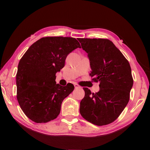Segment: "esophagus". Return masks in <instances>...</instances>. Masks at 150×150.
<instances>
[{"mask_svg": "<svg viewBox=\"0 0 150 150\" xmlns=\"http://www.w3.org/2000/svg\"><path fill=\"white\" fill-rule=\"evenodd\" d=\"M74 86H75V89L81 88V87L80 86H79V84H74Z\"/></svg>", "mask_w": 150, "mask_h": 150, "instance_id": "1", "label": "esophagus"}]
</instances>
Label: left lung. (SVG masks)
<instances>
[{
  "label": "left lung",
  "mask_w": 150,
  "mask_h": 150,
  "mask_svg": "<svg viewBox=\"0 0 150 150\" xmlns=\"http://www.w3.org/2000/svg\"><path fill=\"white\" fill-rule=\"evenodd\" d=\"M78 40L88 53L92 80L100 83V90L95 93L83 88L85 95L80 103V113L95 125H107L119 117L128 103L133 84L131 67L111 40Z\"/></svg>",
  "instance_id": "obj_1"
}]
</instances>
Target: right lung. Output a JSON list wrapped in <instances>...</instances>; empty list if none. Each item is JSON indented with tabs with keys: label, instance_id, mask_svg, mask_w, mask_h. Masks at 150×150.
<instances>
[{
	"label": "right lung",
	"instance_id": "obj_1",
	"mask_svg": "<svg viewBox=\"0 0 150 150\" xmlns=\"http://www.w3.org/2000/svg\"><path fill=\"white\" fill-rule=\"evenodd\" d=\"M77 47L72 37H46L34 42L19 61L16 75L17 98L31 120L45 123L59 115L63 100L74 90L55 82L56 73L64 66L66 57Z\"/></svg>",
	"mask_w": 150,
	"mask_h": 150
}]
</instances>
